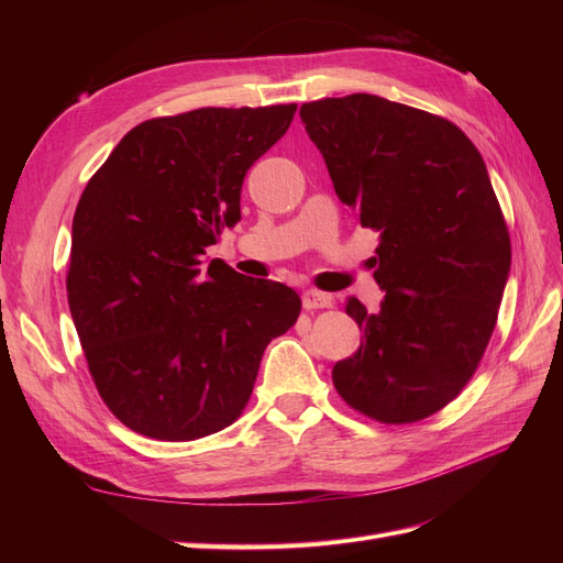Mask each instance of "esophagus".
I'll return each instance as SVG.
<instances>
[{
	"mask_svg": "<svg viewBox=\"0 0 563 563\" xmlns=\"http://www.w3.org/2000/svg\"><path fill=\"white\" fill-rule=\"evenodd\" d=\"M302 308L312 312V310H327L333 308V298L327 294H319V291H305L302 294Z\"/></svg>",
	"mask_w": 563,
	"mask_h": 563,
	"instance_id": "obj_1",
	"label": "esophagus"
}]
</instances>
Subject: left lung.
<instances>
[{
  "label": "left lung",
  "instance_id": "left-lung-1",
  "mask_svg": "<svg viewBox=\"0 0 563 563\" xmlns=\"http://www.w3.org/2000/svg\"><path fill=\"white\" fill-rule=\"evenodd\" d=\"M335 195L376 249L380 312L350 298L364 343L333 366L347 406L385 424L441 411L474 376L512 263L509 232L479 150L449 119L380 96L300 106Z\"/></svg>",
  "mask_w": 563,
  "mask_h": 563
}]
</instances>
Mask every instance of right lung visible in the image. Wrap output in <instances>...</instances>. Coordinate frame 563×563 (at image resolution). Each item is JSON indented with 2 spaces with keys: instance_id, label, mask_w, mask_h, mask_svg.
Masks as SVG:
<instances>
[{
  "instance_id": "1",
  "label": "right lung",
  "mask_w": 563,
  "mask_h": 563,
  "mask_svg": "<svg viewBox=\"0 0 563 563\" xmlns=\"http://www.w3.org/2000/svg\"><path fill=\"white\" fill-rule=\"evenodd\" d=\"M296 108L147 119L84 187L67 302L98 395L129 430L192 441L228 428L269 340L298 321L294 288L223 261L201 267L207 246L242 220L244 176Z\"/></svg>"
}]
</instances>
